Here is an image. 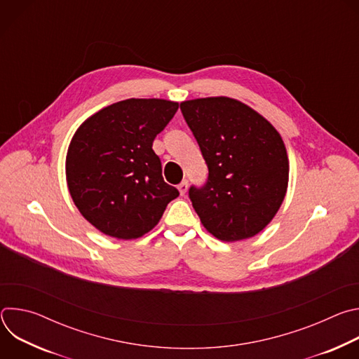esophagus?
I'll list each match as a JSON object with an SVG mask.
<instances>
[{"label": "esophagus", "instance_id": "1", "mask_svg": "<svg viewBox=\"0 0 359 359\" xmlns=\"http://www.w3.org/2000/svg\"><path fill=\"white\" fill-rule=\"evenodd\" d=\"M187 187H189V183H187V180H183L179 186H177V189H179V191H180V194L182 196H184L186 194V191H187Z\"/></svg>", "mask_w": 359, "mask_h": 359}]
</instances>
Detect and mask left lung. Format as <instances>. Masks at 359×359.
I'll list each match as a JSON object with an SVG mask.
<instances>
[{"label":"left lung","instance_id":"left-lung-1","mask_svg":"<svg viewBox=\"0 0 359 359\" xmlns=\"http://www.w3.org/2000/svg\"><path fill=\"white\" fill-rule=\"evenodd\" d=\"M209 168L189 197L201 224L222 241L260 233L277 215L288 186V156L276 128L243 102L213 96L180 104Z\"/></svg>","mask_w":359,"mask_h":359}]
</instances>
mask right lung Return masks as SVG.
I'll return each instance as SVG.
<instances>
[{
  "label": "right lung",
  "instance_id": "obj_1",
  "mask_svg": "<svg viewBox=\"0 0 359 359\" xmlns=\"http://www.w3.org/2000/svg\"><path fill=\"white\" fill-rule=\"evenodd\" d=\"M177 102L126 99L89 116L67 153V182L81 215L119 240L155 227L179 190L163 180L153 140L172 121Z\"/></svg>",
  "mask_w": 359,
  "mask_h": 359
}]
</instances>
